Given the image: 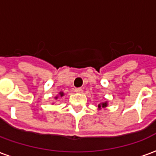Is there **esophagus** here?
I'll return each instance as SVG.
<instances>
[{
  "label": "esophagus",
  "mask_w": 156,
  "mask_h": 156,
  "mask_svg": "<svg viewBox=\"0 0 156 156\" xmlns=\"http://www.w3.org/2000/svg\"><path fill=\"white\" fill-rule=\"evenodd\" d=\"M74 91L76 92V93H78V94H81V93H83V89H82L81 88H75Z\"/></svg>",
  "instance_id": "1"
}]
</instances>
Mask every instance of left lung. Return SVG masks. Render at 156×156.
<instances>
[{
    "mask_svg": "<svg viewBox=\"0 0 156 156\" xmlns=\"http://www.w3.org/2000/svg\"><path fill=\"white\" fill-rule=\"evenodd\" d=\"M107 106H108V101L102 102V103H100V104L98 105V109H101V108H106Z\"/></svg>",
    "mask_w": 156,
    "mask_h": 156,
    "instance_id": "1",
    "label": "left lung"
}]
</instances>
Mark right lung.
Listing matches in <instances>:
<instances>
[{
    "mask_svg": "<svg viewBox=\"0 0 156 156\" xmlns=\"http://www.w3.org/2000/svg\"><path fill=\"white\" fill-rule=\"evenodd\" d=\"M62 96H64V93H63V92H62V91L59 92V93H58V95H57V96L55 97V99H58V97H62ZM53 104H55L54 102L52 103V105H53Z\"/></svg>",
    "mask_w": 156,
    "mask_h": 156,
    "instance_id": "1",
    "label": "right lung"
}]
</instances>
